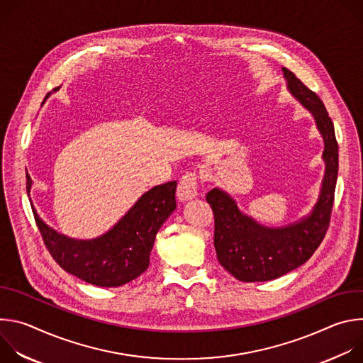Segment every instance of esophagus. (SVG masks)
<instances>
[{
  "mask_svg": "<svg viewBox=\"0 0 363 363\" xmlns=\"http://www.w3.org/2000/svg\"><path fill=\"white\" fill-rule=\"evenodd\" d=\"M198 189V175L194 171L184 174L178 182L177 195L181 201H189L195 198Z\"/></svg>",
  "mask_w": 363,
  "mask_h": 363,
  "instance_id": "obj_1",
  "label": "esophagus"
}]
</instances>
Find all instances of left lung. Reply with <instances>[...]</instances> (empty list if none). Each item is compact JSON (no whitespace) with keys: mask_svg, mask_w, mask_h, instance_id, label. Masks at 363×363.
<instances>
[{"mask_svg":"<svg viewBox=\"0 0 363 363\" xmlns=\"http://www.w3.org/2000/svg\"><path fill=\"white\" fill-rule=\"evenodd\" d=\"M290 93L313 115L325 140V177L313 210L296 223L272 228L244 216L235 201L214 188L206 202L214 213V247L220 264L240 281H269L304 264L323 241L335 199L337 179V140L333 122L320 97L283 67Z\"/></svg>","mask_w":363,"mask_h":363,"instance_id":"8db88e82","label":"left lung"}]
</instances>
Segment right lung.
I'll return each mask as SVG.
<instances>
[{"mask_svg": "<svg viewBox=\"0 0 363 363\" xmlns=\"http://www.w3.org/2000/svg\"><path fill=\"white\" fill-rule=\"evenodd\" d=\"M30 188L31 178L27 177V192ZM175 191L177 181L149 189L112 230L94 240H74L59 234L35 211L34 218L44 245L63 270L89 284L118 287L147 269L155 237L177 208Z\"/></svg>", "mask_w": 363, "mask_h": 363, "instance_id": "1", "label": "right lung"}]
</instances>
